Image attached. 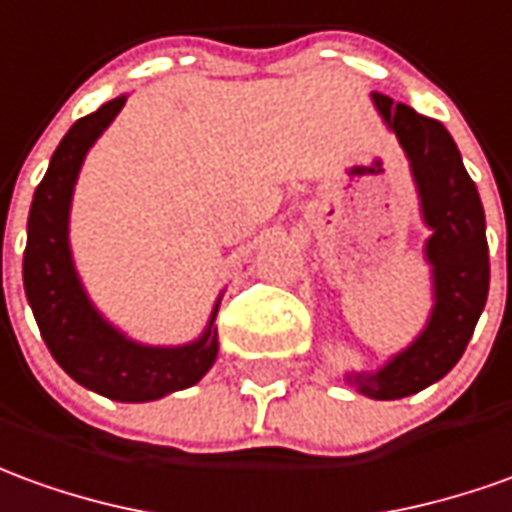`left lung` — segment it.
Wrapping results in <instances>:
<instances>
[{"mask_svg": "<svg viewBox=\"0 0 512 512\" xmlns=\"http://www.w3.org/2000/svg\"><path fill=\"white\" fill-rule=\"evenodd\" d=\"M371 102L405 152L421 221L430 230L424 260L430 266L432 310L424 330L380 368L343 374L357 393L391 402L430 388L455 368L488 299L491 266L485 210L449 130L413 107L393 105L388 96L371 94Z\"/></svg>", "mask_w": 512, "mask_h": 512, "instance_id": "obj_1", "label": "left lung"}]
</instances>
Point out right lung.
Instances as JSON below:
<instances>
[{
	"label": "right lung",
	"mask_w": 512,
	"mask_h": 512,
	"mask_svg": "<svg viewBox=\"0 0 512 512\" xmlns=\"http://www.w3.org/2000/svg\"><path fill=\"white\" fill-rule=\"evenodd\" d=\"M124 102L127 94L105 102L77 121L57 144L32 196L21 274L41 338L71 380L116 402H155L191 388L213 368L219 357V330L213 321L224 291L199 338L177 346L135 341L107 321L85 291L71 255V199L91 146L113 124Z\"/></svg>",
	"instance_id": "obj_1"
}]
</instances>
